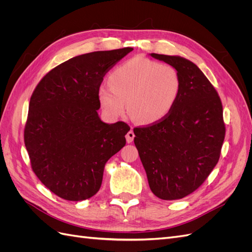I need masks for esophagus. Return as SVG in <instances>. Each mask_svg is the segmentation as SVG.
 I'll return each mask as SVG.
<instances>
[{"label": "esophagus", "mask_w": 252, "mask_h": 252, "mask_svg": "<svg viewBox=\"0 0 252 252\" xmlns=\"http://www.w3.org/2000/svg\"><path fill=\"white\" fill-rule=\"evenodd\" d=\"M133 139H134V132L132 129H130V130H129L126 134V141H127V143H131V142H133Z\"/></svg>", "instance_id": "esophagus-1"}]
</instances>
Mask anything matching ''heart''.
<instances>
[{
	"label": "heart",
	"mask_w": 252,
	"mask_h": 252,
	"mask_svg": "<svg viewBox=\"0 0 252 252\" xmlns=\"http://www.w3.org/2000/svg\"><path fill=\"white\" fill-rule=\"evenodd\" d=\"M181 78L174 67L145 57H135L117 67L109 85L98 89V100L111 118L123 114L139 124L164 119L177 102Z\"/></svg>",
	"instance_id": "1"
}]
</instances>
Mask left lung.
<instances>
[{
    "instance_id": "left-lung-1",
    "label": "left lung",
    "mask_w": 252,
    "mask_h": 252,
    "mask_svg": "<svg viewBox=\"0 0 252 252\" xmlns=\"http://www.w3.org/2000/svg\"><path fill=\"white\" fill-rule=\"evenodd\" d=\"M181 78L177 102L156 123L133 128L149 187L162 200H180L199 188L219 162L226 127L223 105L209 80L190 61L151 53Z\"/></svg>"
}]
</instances>
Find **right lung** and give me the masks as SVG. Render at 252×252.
I'll return each mask as SVG.
<instances>
[{"label": "right lung", "instance_id": "right-lung-1", "mask_svg": "<svg viewBox=\"0 0 252 252\" xmlns=\"http://www.w3.org/2000/svg\"><path fill=\"white\" fill-rule=\"evenodd\" d=\"M133 48L94 51L51 69L30 97L24 143L35 175L67 201L94 196L105 164L125 146L130 127L98 118V89L105 74Z\"/></svg>", "mask_w": 252, "mask_h": 252}]
</instances>
